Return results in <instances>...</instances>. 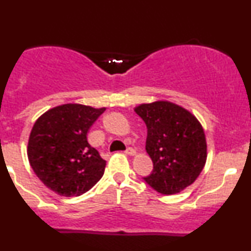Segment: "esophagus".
Segmentation results:
<instances>
[{
    "label": "esophagus",
    "mask_w": 251,
    "mask_h": 251,
    "mask_svg": "<svg viewBox=\"0 0 251 251\" xmlns=\"http://www.w3.org/2000/svg\"><path fill=\"white\" fill-rule=\"evenodd\" d=\"M125 154H127V155H136V150H134L133 148H127V149L125 150Z\"/></svg>",
    "instance_id": "34e87169"
}]
</instances>
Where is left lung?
<instances>
[{
	"instance_id": "8db88e82",
	"label": "left lung",
	"mask_w": 251,
	"mask_h": 251,
	"mask_svg": "<svg viewBox=\"0 0 251 251\" xmlns=\"http://www.w3.org/2000/svg\"><path fill=\"white\" fill-rule=\"evenodd\" d=\"M134 112L148 128L146 150L154 170L144 180L162 195L179 194L191 185L207 161V141L192 113L170 101L142 103Z\"/></svg>"
}]
</instances>
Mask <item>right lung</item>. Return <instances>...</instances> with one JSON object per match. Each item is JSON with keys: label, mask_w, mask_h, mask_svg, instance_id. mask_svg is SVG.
Returning a JSON list of instances; mask_svg holds the SVG:
<instances>
[{"label": "right lung", "mask_w": 251, "mask_h": 251, "mask_svg": "<svg viewBox=\"0 0 251 251\" xmlns=\"http://www.w3.org/2000/svg\"><path fill=\"white\" fill-rule=\"evenodd\" d=\"M104 110L67 103L37 119L28 137L27 157L47 188L61 196H80L102 178L105 161L86 136Z\"/></svg>", "instance_id": "obj_1"}]
</instances>
